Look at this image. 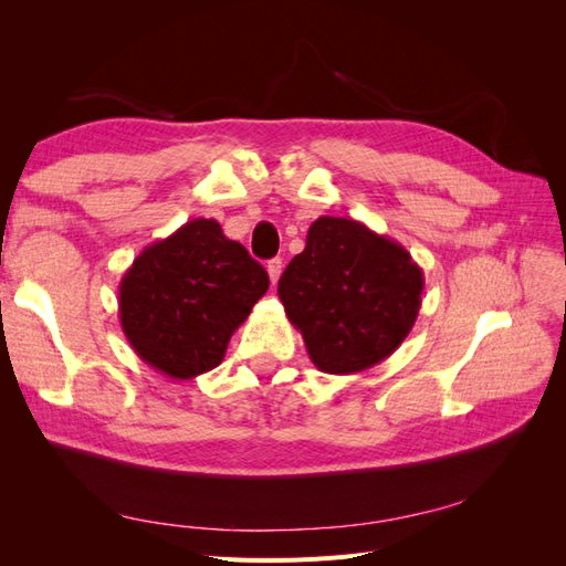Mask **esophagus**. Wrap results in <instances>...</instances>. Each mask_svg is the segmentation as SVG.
<instances>
[{"mask_svg": "<svg viewBox=\"0 0 566 566\" xmlns=\"http://www.w3.org/2000/svg\"><path fill=\"white\" fill-rule=\"evenodd\" d=\"M266 271H269L271 283L276 285V281L281 279V271H283V260H281V256H273V260H269L266 262Z\"/></svg>", "mask_w": 566, "mask_h": 566, "instance_id": "obj_1", "label": "esophagus"}]
</instances>
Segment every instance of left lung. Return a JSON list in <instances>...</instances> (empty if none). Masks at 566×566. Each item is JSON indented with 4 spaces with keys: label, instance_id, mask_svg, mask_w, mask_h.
I'll list each match as a JSON object with an SVG mask.
<instances>
[{
    "label": "left lung",
    "instance_id": "obj_1",
    "mask_svg": "<svg viewBox=\"0 0 566 566\" xmlns=\"http://www.w3.org/2000/svg\"><path fill=\"white\" fill-rule=\"evenodd\" d=\"M424 276L410 252L347 217H318L279 281L287 321L331 375L373 368L418 318Z\"/></svg>",
    "mask_w": 566,
    "mask_h": 566
}]
</instances>
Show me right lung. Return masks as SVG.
<instances>
[{
    "label": "right lung",
    "instance_id": "add662e5",
    "mask_svg": "<svg viewBox=\"0 0 566 566\" xmlns=\"http://www.w3.org/2000/svg\"><path fill=\"white\" fill-rule=\"evenodd\" d=\"M269 276L214 219H191L150 243L119 281V325L144 364L188 380L224 361L231 335Z\"/></svg>",
    "mask_w": 566,
    "mask_h": 566
}]
</instances>
